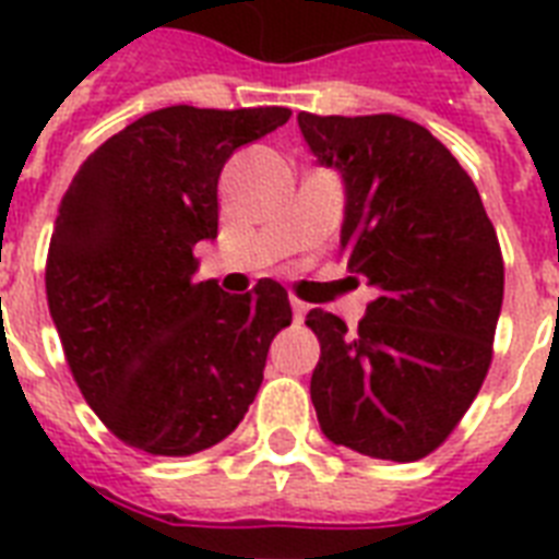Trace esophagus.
<instances>
[{"instance_id":"34e87169","label":"esophagus","mask_w":559,"mask_h":559,"mask_svg":"<svg viewBox=\"0 0 559 559\" xmlns=\"http://www.w3.org/2000/svg\"><path fill=\"white\" fill-rule=\"evenodd\" d=\"M289 305H293V319H296V322H301V319L307 316V310H310V307H307L305 301H298V298H293Z\"/></svg>"}]
</instances>
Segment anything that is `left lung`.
<instances>
[{
    "label": "left lung",
    "mask_w": 559,
    "mask_h": 559,
    "mask_svg": "<svg viewBox=\"0 0 559 559\" xmlns=\"http://www.w3.org/2000/svg\"><path fill=\"white\" fill-rule=\"evenodd\" d=\"M298 127L345 186L342 258L377 298L354 333L310 310L322 357L310 380L328 441L417 461L476 400L502 313L496 228L459 159L408 118L310 116Z\"/></svg>",
    "instance_id": "8db88e82"
}]
</instances>
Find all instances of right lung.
I'll return each instance as SVG.
<instances>
[{
    "label": "right lung",
    "instance_id": "obj_1",
    "mask_svg": "<svg viewBox=\"0 0 559 559\" xmlns=\"http://www.w3.org/2000/svg\"><path fill=\"white\" fill-rule=\"evenodd\" d=\"M287 107L147 112L74 174L48 246L46 296L74 382L109 432L182 459L235 432L266 350L293 322L287 289L246 296L197 281L217 237L228 156L289 121Z\"/></svg>",
    "mask_w": 559,
    "mask_h": 559
}]
</instances>
